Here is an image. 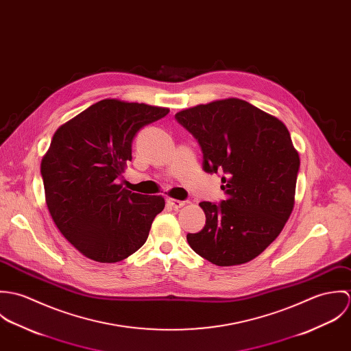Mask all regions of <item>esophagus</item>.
I'll return each mask as SVG.
<instances>
[{
    "mask_svg": "<svg viewBox=\"0 0 351 351\" xmlns=\"http://www.w3.org/2000/svg\"><path fill=\"white\" fill-rule=\"evenodd\" d=\"M167 202H169V205H170L171 208H174V209H180V208H182V206L185 205V201L176 200V199H169Z\"/></svg>",
    "mask_w": 351,
    "mask_h": 351,
    "instance_id": "esophagus-1",
    "label": "esophagus"
}]
</instances>
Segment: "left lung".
I'll list each match as a JSON object with an SVG mask.
<instances>
[{"instance_id": "left-lung-1", "label": "left lung", "mask_w": 351, "mask_h": 351, "mask_svg": "<svg viewBox=\"0 0 351 351\" xmlns=\"http://www.w3.org/2000/svg\"><path fill=\"white\" fill-rule=\"evenodd\" d=\"M177 121L199 142L202 169L221 171L220 204L202 201L205 226L189 246L217 266L246 263L265 250L288 221L300 158L285 124L239 99L184 109Z\"/></svg>"}]
</instances>
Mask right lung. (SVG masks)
<instances>
[{
	"label": "right lung",
	"mask_w": 351,
	"mask_h": 351,
	"mask_svg": "<svg viewBox=\"0 0 351 351\" xmlns=\"http://www.w3.org/2000/svg\"><path fill=\"white\" fill-rule=\"evenodd\" d=\"M167 113L169 108L106 99L53 134L40 165L46 202L58 230L82 255L113 263L146 243L165 199L132 193L116 178L132 159L139 130Z\"/></svg>",
	"instance_id": "add662e5"
}]
</instances>
